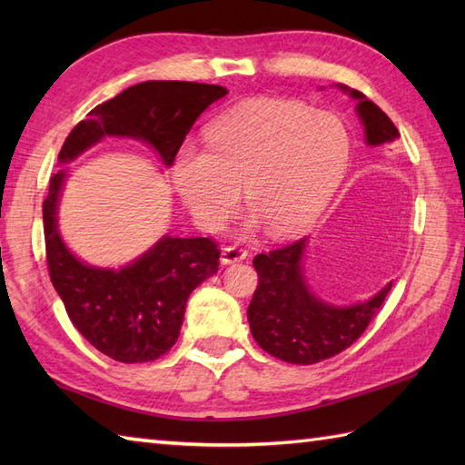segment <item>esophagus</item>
<instances>
[{
  "instance_id": "obj_1",
  "label": "esophagus",
  "mask_w": 465,
  "mask_h": 465,
  "mask_svg": "<svg viewBox=\"0 0 465 465\" xmlns=\"http://www.w3.org/2000/svg\"><path fill=\"white\" fill-rule=\"evenodd\" d=\"M245 258H248V252H245L243 248H238V245H225V248H222L220 262L223 265H230L235 262H242Z\"/></svg>"
}]
</instances>
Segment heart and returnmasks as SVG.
Wrapping results in <instances>:
<instances>
[{
	"label": "heart",
	"instance_id": "heart-1",
	"mask_svg": "<svg viewBox=\"0 0 465 465\" xmlns=\"http://www.w3.org/2000/svg\"><path fill=\"white\" fill-rule=\"evenodd\" d=\"M203 145L183 143L172 163L177 195L205 232H220L240 203L250 225L290 238L318 220L350 163V134L335 115L298 104L252 100L205 125Z\"/></svg>",
	"mask_w": 465,
	"mask_h": 465
}]
</instances>
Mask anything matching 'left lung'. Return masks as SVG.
Returning a JSON list of instances; mask_svg holds the SVG:
<instances>
[{"instance_id":"obj_1","label":"left lung","mask_w":465,"mask_h":465,"mask_svg":"<svg viewBox=\"0 0 465 465\" xmlns=\"http://www.w3.org/2000/svg\"><path fill=\"white\" fill-rule=\"evenodd\" d=\"M338 90L355 100L365 143L370 147L398 140L400 132L378 105L358 90L338 84ZM310 240L303 238L285 248L255 255L258 272L255 290L248 308L253 340L262 350L288 363L310 365L333 358L360 338L373 315L380 312L391 282L370 300L335 305L318 298L305 278V252Z\"/></svg>"}]
</instances>
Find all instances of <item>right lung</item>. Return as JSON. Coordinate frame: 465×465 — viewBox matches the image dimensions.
I'll return each mask as SVG.
<instances>
[{
  "label": "right lung",
  "mask_w": 465,
  "mask_h": 465,
  "mask_svg": "<svg viewBox=\"0 0 465 465\" xmlns=\"http://www.w3.org/2000/svg\"><path fill=\"white\" fill-rule=\"evenodd\" d=\"M225 87L195 82H143L94 107L59 152L69 163L104 137H130L152 145L165 167L185 135ZM67 177L49 180L44 233L49 278L69 320L95 350L122 363L153 361L180 338L185 303L217 272L220 250L210 238L163 235L122 268H97L75 258L57 227V205Z\"/></svg>",
  "instance_id": "1"
}]
</instances>
